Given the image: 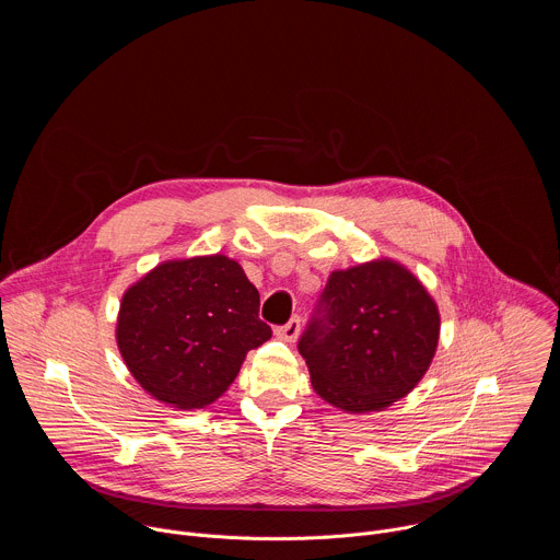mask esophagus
<instances>
[{
	"mask_svg": "<svg viewBox=\"0 0 560 560\" xmlns=\"http://www.w3.org/2000/svg\"><path fill=\"white\" fill-rule=\"evenodd\" d=\"M299 332H301V318L299 316H292L285 326H279L275 330V335L283 341H294L299 337Z\"/></svg>",
	"mask_w": 560,
	"mask_h": 560,
	"instance_id": "esophagus-1",
	"label": "esophagus"
}]
</instances>
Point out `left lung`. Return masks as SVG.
<instances>
[{"mask_svg":"<svg viewBox=\"0 0 560 560\" xmlns=\"http://www.w3.org/2000/svg\"><path fill=\"white\" fill-rule=\"evenodd\" d=\"M441 314L425 285L398 261L335 270L299 339L314 392L350 412H381L428 372Z\"/></svg>","mask_w":560,"mask_h":560,"instance_id":"left-lung-1","label":"left lung"}]
</instances>
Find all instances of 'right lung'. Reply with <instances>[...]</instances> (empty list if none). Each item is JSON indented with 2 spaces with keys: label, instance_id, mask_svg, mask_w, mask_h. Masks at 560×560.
Here are the masks:
<instances>
[{
  "label": "right lung",
  "instance_id": "obj_1",
  "mask_svg": "<svg viewBox=\"0 0 560 560\" xmlns=\"http://www.w3.org/2000/svg\"><path fill=\"white\" fill-rule=\"evenodd\" d=\"M117 348L156 401L199 410L230 387L246 354L272 337L259 290L225 255L171 259L132 283L119 305Z\"/></svg>",
  "mask_w": 560,
  "mask_h": 560
}]
</instances>
